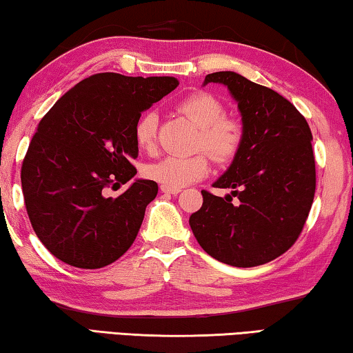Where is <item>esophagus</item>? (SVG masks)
<instances>
[{
	"label": "esophagus",
	"instance_id": "34e87169",
	"mask_svg": "<svg viewBox=\"0 0 353 353\" xmlns=\"http://www.w3.org/2000/svg\"><path fill=\"white\" fill-rule=\"evenodd\" d=\"M181 189H176V188H167V186H164V184H161V192H164V194H178L180 192Z\"/></svg>",
	"mask_w": 353,
	"mask_h": 353
}]
</instances>
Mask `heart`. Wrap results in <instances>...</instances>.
<instances>
[{
    "instance_id": "1",
    "label": "heart",
    "mask_w": 353,
    "mask_h": 353,
    "mask_svg": "<svg viewBox=\"0 0 353 353\" xmlns=\"http://www.w3.org/2000/svg\"><path fill=\"white\" fill-rule=\"evenodd\" d=\"M178 111L199 126L197 148H203L217 163H230L239 154L245 141V128L239 120L225 117V106L206 92H195L178 103ZM158 117L154 112L142 114L134 126L139 148L152 152L156 143ZM147 178L167 188L180 189L199 181L210 173V161L203 153L192 156H165L145 167Z\"/></svg>"
}]
</instances>
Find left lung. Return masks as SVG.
Returning <instances> with one entry per match:
<instances>
[{"mask_svg": "<svg viewBox=\"0 0 353 353\" xmlns=\"http://www.w3.org/2000/svg\"><path fill=\"white\" fill-rule=\"evenodd\" d=\"M208 83L225 84L238 101L245 141L212 184L233 192L201 190L203 205L189 225L208 255L255 268L290 250L307 222L316 190L313 134L296 106L265 85L234 72L206 74Z\"/></svg>", "mask_w": 353, "mask_h": 353, "instance_id": "obj_1", "label": "left lung"}]
</instances>
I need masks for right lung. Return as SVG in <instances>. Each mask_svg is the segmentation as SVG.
Wrapping results in <instances>:
<instances>
[{"mask_svg": "<svg viewBox=\"0 0 353 353\" xmlns=\"http://www.w3.org/2000/svg\"><path fill=\"white\" fill-rule=\"evenodd\" d=\"M172 77L97 73L57 100L40 120L21 164L28 216L51 255L79 269H100L128 250L145 208L158 194L136 180L134 126L143 111L175 89Z\"/></svg>", "mask_w": 353, "mask_h": 353, "instance_id": "right-lung-1", "label": "right lung"}]
</instances>
